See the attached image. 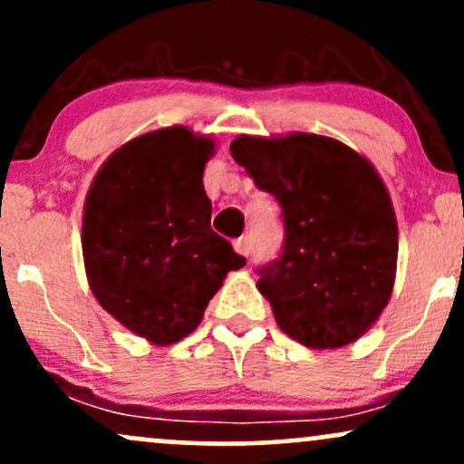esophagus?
Masks as SVG:
<instances>
[{
    "label": "esophagus",
    "instance_id": "1",
    "mask_svg": "<svg viewBox=\"0 0 464 464\" xmlns=\"http://www.w3.org/2000/svg\"><path fill=\"white\" fill-rule=\"evenodd\" d=\"M233 248H236L239 255H244V257H248V253H250V239H248V236L237 237L236 242H233Z\"/></svg>",
    "mask_w": 464,
    "mask_h": 464
}]
</instances>
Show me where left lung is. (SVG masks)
I'll return each instance as SVG.
<instances>
[{
  "mask_svg": "<svg viewBox=\"0 0 464 464\" xmlns=\"http://www.w3.org/2000/svg\"><path fill=\"white\" fill-rule=\"evenodd\" d=\"M231 154L281 205L284 250L257 270L279 329L310 349L355 343L395 285L399 231L384 180L353 148L312 132L239 135Z\"/></svg>",
  "mask_w": 464,
  "mask_h": 464,
  "instance_id": "obj_1",
  "label": "left lung"
}]
</instances>
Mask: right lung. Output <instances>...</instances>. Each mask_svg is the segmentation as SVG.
<instances>
[{"label": "right lung", "mask_w": 464, "mask_h": 464, "mask_svg": "<svg viewBox=\"0 0 464 464\" xmlns=\"http://www.w3.org/2000/svg\"><path fill=\"white\" fill-rule=\"evenodd\" d=\"M216 141L185 126L117 148L82 211V257L93 296L157 347L198 327L228 270L246 264L211 228L202 172Z\"/></svg>", "instance_id": "add662e5"}]
</instances>
